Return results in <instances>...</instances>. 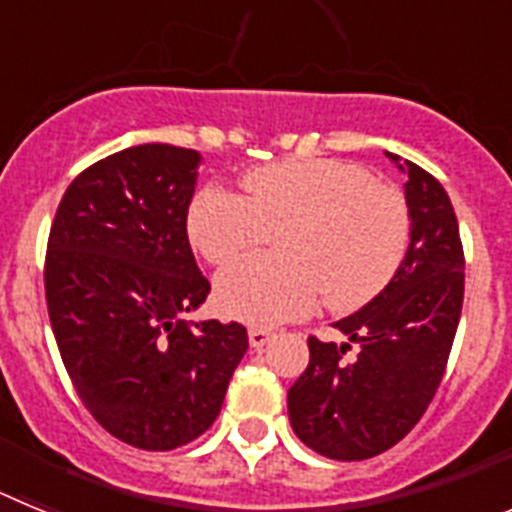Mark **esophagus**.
<instances>
[{
	"label": "esophagus",
	"mask_w": 512,
	"mask_h": 512,
	"mask_svg": "<svg viewBox=\"0 0 512 512\" xmlns=\"http://www.w3.org/2000/svg\"><path fill=\"white\" fill-rule=\"evenodd\" d=\"M269 338H271V333L266 328L248 330V343H251V348H256V351H259V348H264L266 343H269Z\"/></svg>",
	"instance_id": "obj_1"
}]
</instances>
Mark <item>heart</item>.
Wrapping results in <instances>:
<instances>
[{
    "label": "heart",
    "instance_id": "b5f03b06",
    "mask_svg": "<svg viewBox=\"0 0 512 512\" xmlns=\"http://www.w3.org/2000/svg\"><path fill=\"white\" fill-rule=\"evenodd\" d=\"M187 235L217 266L279 235L282 259L246 256L215 282L225 318L274 328L310 315L323 297L333 310L374 300L408 253L410 210L354 161L300 158L251 171L243 197L202 187L189 202Z\"/></svg>",
    "mask_w": 512,
    "mask_h": 512
}]
</instances>
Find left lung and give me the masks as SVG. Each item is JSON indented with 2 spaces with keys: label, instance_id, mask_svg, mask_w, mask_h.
Returning a JSON list of instances; mask_svg holds the SVG:
<instances>
[{
  "label": "left lung",
  "instance_id": "left-lung-1",
  "mask_svg": "<svg viewBox=\"0 0 512 512\" xmlns=\"http://www.w3.org/2000/svg\"><path fill=\"white\" fill-rule=\"evenodd\" d=\"M384 156L408 176V253L372 302L333 323L346 341L307 338L310 364L287 395L297 438L338 461L372 459L413 431L441 384L464 302V251L449 194L413 161ZM351 345L357 356L346 362Z\"/></svg>",
  "mask_w": 512,
  "mask_h": 512
}]
</instances>
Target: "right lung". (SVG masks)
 Returning a JSON list of instances; mask_svg holds the SVG:
<instances>
[{
  "label": "right lung",
  "mask_w": 512,
  "mask_h": 512,
  "mask_svg": "<svg viewBox=\"0 0 512 512\" xmlns=\"http://www.w3.org/2000/svg\"><path fill=\"white\" fill-rule=\"evenodd\" d=\"M202 156L146 143L102 158L63 194L45 300L63 366L102 428L171 451L215 423L248 348L238 323H187L210 295L187 238Z\"/></svg>",
  "instance_id": "right-lung-1"
}]
</instances>
